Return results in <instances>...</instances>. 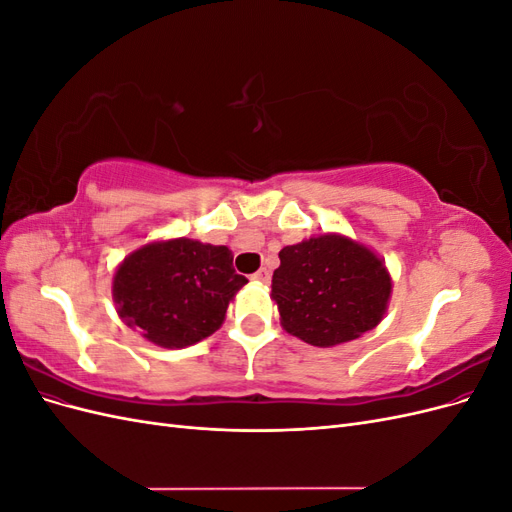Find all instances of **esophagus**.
<instances>
[{
	"mask_svg": "<svg viewBox=\"0 0 512 512\" xmlns=\"http://www.w3.org/2000/svg\"><path fill=\"white\" fill-rule=\"evenodd\" d=\"M254 282H260V284H267L271 280V273L267 269H258L254 275H252Z\"/></svg>",
	"mask_w": 512,
	"mask_h": 512,
	"instance_id": "esophagus-1",
	"label": "esophagus"
}]
</instances>
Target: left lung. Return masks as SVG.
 I'll return each instance as SVG.
<instances>
[{"instance_id":"obj_1","label":"left lung","mask_w":512,"mask_h":512,"mask_svg":"<svg viewBox=\"0 0 512 512\" xmlns=\"http://www.w3.org/2000/svg\"><path fill=\"white\" fill-rule=\"evenodd\" d=\"M391 288L389 271L369 247L342 235H320L280 252L271 299L290 335L331 348L378 327Z\"/></svg>"}]
</instances>
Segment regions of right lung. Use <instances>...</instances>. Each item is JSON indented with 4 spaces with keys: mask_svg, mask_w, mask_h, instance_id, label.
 Masks as SVG:
<instances>
[{
    "mask_svg": "<svg viewBox=\"0 0 512 512\" xmlns=\"http://www.w3.org/2000/svg\"><path fill=\"white\" fill-rule=\"evenodd\" d=\"M247 284L226 245L153 241L123 258L113 277L121 320L162 348H185L222 327L232 297Z\"/></svg>",
    "mask_w": 512,
    "mask_h": 512,
    "instance_id": "right-lung-1",
    "label": "right lung"
}]
</instances>
